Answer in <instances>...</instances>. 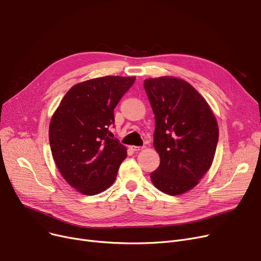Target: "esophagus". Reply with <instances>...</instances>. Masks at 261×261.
Instances as JSON below:
<instances>
[{"instance_id": "esophagus-1", "label": "esophagus", "mask_w": 261, "mask_h": 261, "mask_svg": "<svg viewBox=\"0 0 261 261\" xmlns=\"http://www.w3.org/2000/svg\"><path fill=\"white\" fill-rule=\"evenodd\" d=\"M129 149L132 150V151H139V150H141L142 149V147L141 146H135V145H132L130 147H129Z\"/></svg>"}]
</instances>
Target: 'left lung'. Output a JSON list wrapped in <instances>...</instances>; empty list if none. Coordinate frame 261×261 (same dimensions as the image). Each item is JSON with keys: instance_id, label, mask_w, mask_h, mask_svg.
I'll list each match as a JSON object with an SVG mask.
<instances>
[{"instance_id": "8db88e82", "label": "left lung", "mask_w": 261, "mask_h": 261, "mask_svg": "<svg viewBox=\"0 0 261 261\" xmlns=\"http://www.w3.org/2000/svg\"><path fill=\"white\" fill-rule=\"evenodd\" d=\"M144 88L155 115L154 147L160 156L150 180L167 195H181L210 170L219 137L217 120L187 81L167 75L149 78Z\"/></svg>"}]
</instances>
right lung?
<instances>
[{
  "mask_svg": "<svg viewBox=\"0 0 261 261\" xmlns=\"http://www.w3.org/2000/svg\"><path fill=\"white\" fill-rule=\"evenodd\" d=\"M135 76L106 75L73 85L51 117L49 143L55 163L70 187L97 195L116 180L126 147L110 138L114 110Z\"/></svg>",
  "mask_w": 261,
  "mask_h": 261,
  "instance_id": "obj_1",
  "label": "right lung"
}]
</instances>
